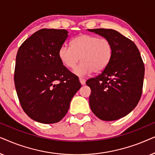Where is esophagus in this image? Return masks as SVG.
Listing matches in <instances>:
<instances>
[{
    "mask_svg": "<svg viewBox=\"0 0 155 155\" xmlns=\"http://www.w3.org/2000/svg\"><path fill=\"white\" fill-rule=\"evenodd\" d=\"M79 80H80V83H81V84H82V85L85 84V82H86L85 79H84V78H80Z\"/></svg>",
    "mask_w": 155,
    "mask_h": 155,
    "instance_id": "esophagus-1",
    "label": "esophagus"
}]
</instances>
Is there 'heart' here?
Listing matches in <instances>:
<instances>
[{"instance_id": "heart-1", "label": "heart", "mask_w": 155, "mask_h": 155, "mask_svg": "<svg viewBox=\"0 0 155 155\" xmlns=\"http://www.w3.org/2000/svg\"><path fill=\"white\" fill-rule=\"evenodd\" d=\"M113 46L107 38L97 36L82 35L74 38L71 46L63 44L59 48L58 57L63 65L68 68H73L74 73L80 76L103 71L111 60Z\"/></svg>"}]
</instances>
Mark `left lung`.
<instances>
[{
  "label": "left lung",
  "mask_w": 155,
  "mask_h": 155,
  "mask_svg": "<svg viewBox=\"0 0 155 155\" xmlns=\"http://www.w3.org/2000/svg\"><path fill=\"white\" fill-rule=\"evenodd\" d=\"M109 39L113 55L107 67L87 80L91 88L90 106L102 120L124 117L136 107L143 92L145 66L134 42L111 29H88Z\"/></svg>",
  "instance_id": "1"
}]
</instances>
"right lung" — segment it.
<instances>
[{"instance_id": "right-lung-1", "label": "right lung", "mask_w": 155, "mask_h": 155, "mask_svg": "<svg viewBox=\"0 0 155 155\" xmlns=\"http://www.w3.org/2000/svg\"><path fill=\"white\" fill-rule=\"evenodd\" d=\"M65 29H41L18 51L14 82L23 111L41 124H55L69 109L81 84L64 66L58 51L68 37Z\"/></svg>"}]
</instances>
